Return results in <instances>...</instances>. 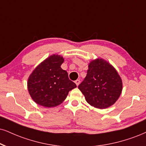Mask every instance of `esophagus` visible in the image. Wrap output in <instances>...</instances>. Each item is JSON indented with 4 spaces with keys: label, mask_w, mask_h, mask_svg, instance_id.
Instances as JSON below:
<instances>
[{
    "label": "esophagus",
    "mask_w": 146,
    "mask_h": 146,
    "mask_svg": "<svg viewBox=\"0 0 146 146\" xmlns=\"http://www.w3.org/2000/svg\"><path fill=\"white\" fill-rule=\"evenodd\" d=\"M75 83H76V86H78L79 84H80V80H78V79H77L76 80H75Z\"/></svg>",
    "instance_id": "34e87169"
}]
</instances>
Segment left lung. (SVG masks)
<instances>
[{
	"mask_svg": "<svg viewBox=\"0 0 146 146\" xmlns=\"http://www.w3.org/2000/svg\"><path fill=\"white\" fill-rule=\"evenodd\" d=\"M88 104L100 109L112 106L119 98L123 82L116 69L103 59L89 64L87 76L78 85Z\"/></svg>",
	"mask_w": 146,
	"mask_h": 146,
	"instance_id": "obj_1",
	"label": "left lung"
}]
</instances>
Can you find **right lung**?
<instances>
[{
    "mask_svg": "<svg viewBox=\"0 0 146 146\" xmlns=\"http://www.w3.org/2000/svg\"><path fill=\"white\" fill-rule=\"evenodd\" d=\"M63 57L52 55L44 59L30 75L28 89L32 100L38 105L55 107L66 100L70 91L76 84L68 78V72L61 68Z\"/></svg>",
    "mask_w": 146,
    "mask_h": 146,
    "instance_id": "right-lung-1",
    "label": "right lung"
}]
</instances>
